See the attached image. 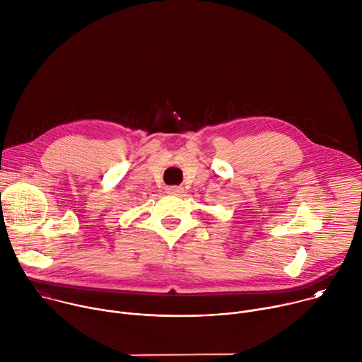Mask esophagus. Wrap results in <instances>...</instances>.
I'll use <instances>...</instances> for the list:
<instances>
[{
    "instance_id": "obj_1",
    "label": "esophagus",
    "mask_w": 362,
    "mask_h": 362,
    "mask_svg": "<svg viewBox=\"0 0 362 362\" xmlns=\"http://www.w3.org/2000/svg\"><path fill=\"white\" fill-rule=\"evenodd\" d=\"M166 190L170 194H180V193H183V187H180V186H169Z\"/></svg>"
}]
</instances>
